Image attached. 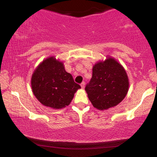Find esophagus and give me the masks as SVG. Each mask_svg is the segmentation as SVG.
Here are the masks:
<instances>
[{"mask_svg":"<svg viewBox=\"0 0 157 157\" xmlns=\"http://www.w3.org/2000/svg\"><path fill=\"white\" fill-rule=\"evenodd\" d=\"M81 88H83V89L85 87V82H84V81L81 83Z\"/></svg>","mask_w":157,"mask_h":157,"instance_id":"obj_1","label":"esophagus"}]
</instances>
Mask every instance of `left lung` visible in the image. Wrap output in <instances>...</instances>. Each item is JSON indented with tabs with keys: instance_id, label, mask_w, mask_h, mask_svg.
Here are the masks:
<instances>
[{
	"instance_id": "left-lung-1",
	"label": "left lung",
	"mask_w": 157,
	"mask_h": 157,
	"mask_svg": "<svg viewBox=\"0 0 157 157\" xmlns=\"http://www.w3.org/2000/svg\"><path fill=\"white\" fill-rule=\"evenodd\" d=\"M92 70V78L85 90L93 106L98 110H106L121 102L129 86L123 66L109 57L96 63Z\"/></svg>"
}]
</instances>
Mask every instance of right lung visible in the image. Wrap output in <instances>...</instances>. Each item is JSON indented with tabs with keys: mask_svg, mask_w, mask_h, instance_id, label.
Wrapping results in <instances>:
<instances>
[{
	"mask_svg": "<svg viewBox=\"0 0 157 157\" xmlns=\"http://www.w3.org/2000/svg\"><path fill=\"white\" fill-rule=\"evenodd\" d=\"M31 88L36 98L44 106L59 109L68 106L80 85L66 71L63 63L55 57L45 59L34 71Z\"/></svg>",
	"mask_w": 157,
	"mask_h": 157,
	"instance_id": "right-lung-1",
	"label": "right lung"
}]
</instances>
